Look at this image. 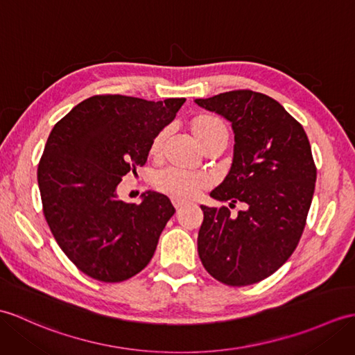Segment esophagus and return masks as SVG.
<instances>
[{"mask_svg": "<svg viewBox=\"0 0 355 355\" xmlns=\"http://www.w3.org/2000/svg\"><path fill=\"white\" fill-rule=\"evenodd\" d=\"M172 204H174V207H175L177 210H180V209L184 205L183 201H181V200H175V198H174V200H172Z\"/></svg>", "mask_w": 355, "mask_h": 355, "instance_id": "1", "label": "esophagus"}]
</instances>
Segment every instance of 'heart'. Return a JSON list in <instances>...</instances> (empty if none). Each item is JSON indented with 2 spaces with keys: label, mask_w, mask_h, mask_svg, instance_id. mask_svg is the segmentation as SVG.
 I'll return each instance as SVG.
<instances>
[{
  "label": "heart",
  "mask_w": 355,
  "mask_h": 355,
  "mask_svg": "<svg viewBox=\"0 0 355 355\" xmlns=\"http://www.w3.org/2000/svg\"><path fill=\"white\" fill-rule=\"evenodd\" d=\"M191 131L201 148L218 137L228 139V130L225 123L215 116H207V114L196 116L191 122ZM166 137V128L155 135L150 145V154L153 157H157L162 153ZM153 183L159 192L175 198V200H192L202 189L209 186V181L204 175L187 174V172H181L177 169H163L157 172L154 175Z\"/></svg>",
  "instance_id": "obj_1"
}]
</instances>
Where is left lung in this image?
Wrapping results in <instances>:
<instances>
[{
	"mask_svg": "<svg viewBox=\"0 0 355 355\" xmlns=\"http://www.w3.org/2000/svg\"><path fill=\"white\" fill-rule=\"evenodd\" d=\"M195 103L232 122L233 163L213 200L201 205L198 254L205 270L228 286L259 283L282 268L298 245L316 183L309 137L301 123L270 96L232 90Z\"/></svg>",
	"mask_w": 355,
	"mask_h": 355,
	"instance_id": "1",
	"label": "left lung"
}]
</instances>
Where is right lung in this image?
<instances>
[{
    "label": "right lung",
    "instance_id": "right-lung-1",
    "mask_svg": "<svg viewBox=\"0 0 355 355\" xmlns=\"http://www.w3.org/2000/svg\"><path fill=\"white\" fill-rule=\"evenodd\" d=\"M184 101L90 96L49 133L37 168L44 215L62 251L90 278L119 283L153 259L174 205L151 191L127 204L118 186L146 163L153 139Z\"/></svg>",
    "mask_w": 355,
    "mask_h": 355
}]
</instances>
